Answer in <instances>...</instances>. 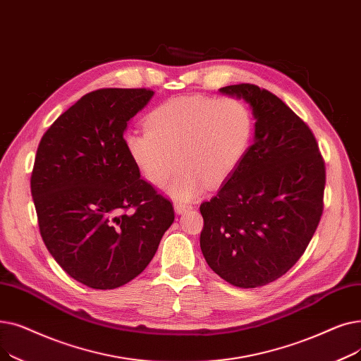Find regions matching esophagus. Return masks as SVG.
I'll use <instances>...</instances> for the list:
<instances>
[{"label": "esophagus", "instance_id": "obj_1", "mask_svg": "<svg viewBox=\"0 0 361 361\" xmlns=\"http://www.w3.org/2000/svg\"><path fill=\"white\" fill-rule=\"evenodd\" d=\"M188 209H190V205H188V204H185V202H175V212L179 213V214L186 212Z\"/></svg>", "mask_w": 361, "mask_h": 361}]
</instances>
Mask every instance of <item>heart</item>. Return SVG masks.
Returning <instances> with one entry per match:
<instances>
[{"mask_svg": "<svg viewBox=\"0 0 361 361\" xmlns=\"http://www.w3.org/2000/svg\"><path fill=\"white\" fill-rule=\"evenodd\" d=\"M254 122L236 98H170L145 117V132L126 136L130 159L152 185H163L182 164L169 194L190 201L228 180L244 160Z\"/></svg>", "mask_w": 361, "mask_h": 361, "instance_id": "obj_1", "label": "heart"}]
</instances>
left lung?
Returning a JSON list of instances; mask_svg holds the SVG:
<instances>
[{
    "instance_id": "left-lung-1",
    "label": "left lung",
    "mask_w": 361,
    "mask_h": 361,
    "mask_svg": "<svg viewBox=\"0 0 361 361\" xmlns=\"http://www.w3.org/2000/svg\"><path fill=\"white\" fill-rule=\"evenodd\" d=\"M252 109L254 142L235 173L200 205L207 264L238 288L267 285L304 254L323 213L326 169L312 129L252 83L221 88Z\"/></svg>"
}]
</instances>
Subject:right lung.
I'll list each match as a JSON object with an SVG mask.
<instances>
[{
  "label": "right lung",
  "mask_w": 361,
  "mask_h": 361,
  "mask_svg": "<svg viewBox=\"0 0 361 361\" xmlns=\"http://www.w3.org/2000/svg\"><path fill=\"white\" fill-rule=\"evenodd\" d=\"M154 92L102 88L48 128L30 176L42 241L61 269L94 289L135 279L175 220L171 202L141 179L123 132Z\"/></svg>",
  "instance_id": "right-lung-1"
}]
</instances>
